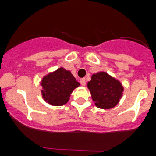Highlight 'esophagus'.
Instances as JSON below:
<instances>
[{"mask_svg":"<svg viewBox=\"0 0 156 156\" xmlns=\"http://www.w3.org/2000/svg\"><path fill=\"white\" fill-rule=\"evenodd\" d=\"M80 84L82 85V86H85V85H86V80H85L84 78H82V79H80Z\"/></svg>","mask_w":156,"mask_h":156,"instance_id":"obj_1","label":"esophagus"}]
</instances>
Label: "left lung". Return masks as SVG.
<instances>
[{"mask_svg": "<svg viewBox=\"0 0 156 156\" xmlns=\"http://www.w3.org/2000/svg\"><path fill=\"white\" fill-rule=\"evenodd\" d=\"M87 87L95 105L102 109L114 108L119 103L123 92L121 83L105 72L93 74Z\"/></svg>", "mask_w": 156, "mask_h": 156, "instance_id": "1", "label": "left lung"}]
</instances>
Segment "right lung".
<instances>
[{
	"label": "right lung",
	"instance_id": "right-lung-1",
	"mask_svg": "<svg viewBox=\"0 0 156 156\" xmlns=\"http://www.w3.org/2000/svg\"><path fill=\"white\" fill-rule=\"evenodd\" d=\"M41 85L45 101L51 105L60 106L68 102L72 92L80 83L69 71L61 67L43 77Z\"/></svg>",
	"mask_w": 156,
	"mask_h": 156
}]
</instances>
